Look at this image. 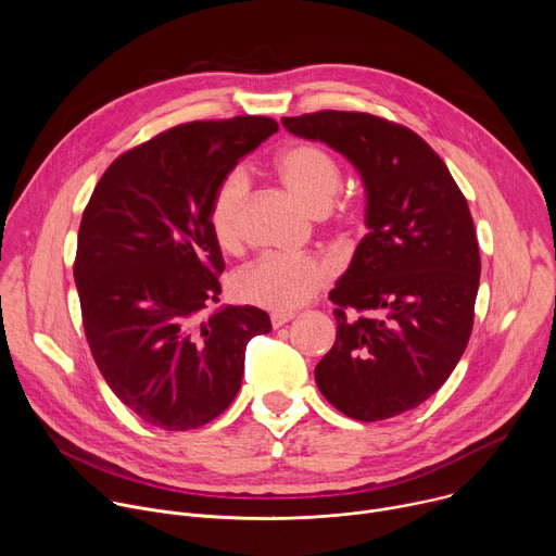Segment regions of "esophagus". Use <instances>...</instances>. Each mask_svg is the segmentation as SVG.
<instances>
[{
    "label": "esophagus",
    "mask_w": 556,
    "mask_h": 556,
    "mask_svg": "<svg viewBox=\"0 0 556 556\" xmlns=\"http://www.w3.org/2000/svg\"><path fill=\"white\" fill-rule=\"evenodd\" d=\"M292 319H294V314H279V312H275V314L270 316V324H273V328L277 330V328H281V326L290 324Z\"/></svg>",
    "instance_id": "1"
}]
</instances>
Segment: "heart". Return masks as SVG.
Wrapping results in <instances>:
<instances>
[{"instance_id": "1", "label": "heart", "mask_w": 556, "mask_h": 556, "mask_svg": "<svg viewBox=\"0 0 556 556\" xmlns=\"http://www.w3.org/2000/svg\"><path fill=\"white\" fill-rule=\"evenodd\" d=\"M277 172L290 193L312 213H321L332 204L343 180L334 155L312 142L283 149L277 157ZM247 191V172L232 169L222 178L213 193L208 226L215 242L226 251L240 244ZM332 277L334 266L324 257L264 255L232 273L230 292L237 301L283 314L307 303L330 283Z\"/></svg>"}]
</instances>
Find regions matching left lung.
Here are the masks:
<instances>
[{"label":"left lung","mask_w":556,"mask_h":556,"mask_svg":"<svg viewBox=\"0 0 556 556\" xmlns=\"http://www.w3.org/2000/svg\"><path fill=\"white\" fill-rule=\"evenodd\" d=\"M363 178L367 235L330 292L337 341L314 369L341 414L376 422L422 405L462 358L480 288L475 224L442 157L412 129L363 112L283 118ZM348 308L362 312L354 320Z\"/></svg>","instance_id":"8db88e82"}]
</instances>
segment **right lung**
Returning a JSON list of instances; mask_svg holds the SVG:
<instances>
[{
    "label": "right lung",
    "instance_id": "obj_1",
    "mask_svg": "<svg viewBox=\"0 0 556 556\" xmlns=\"http://www.w3.org/2000/svg\"><path fill=\"white\" fill-rule=\"evenodd\" d=\"M277 129L268 116L172 127L118 155L84 211L74 281L86 339L118 401L151 427L215 420L240 391L249 341L273 328L253 305L202 312L224 273L213 193Z\"/></svg>",
    "mask_w": 556,
    "mask_h": 556
}]
</instances>
